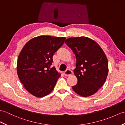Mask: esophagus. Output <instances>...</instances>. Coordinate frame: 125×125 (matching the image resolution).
Here are the masks:
<instances>
[{"instance_id":"1","label":"esophagus","mask_w":125,"mask_h":125,"mask_svg":"<svg viewBox=\"0 0 125 125\" xmlns=\"http://www.w3.org/2000/svg\"><path fill=\"white\" fill-rule=\"evenodd\" d=\"M72 74V72L71 70L69 69L66 70L64 72V74L65 75V76H70Z\"/></svg>"}]
</instances>
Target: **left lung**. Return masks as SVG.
Returning a JSON list of instances; mask_svg holds the SVG:
<instances>
[{
	"mask_svg": "<svg viewBox=\"0 0 125 125\" xmlns=\"http://www.w3.org/2000/svg\"><path fill=\"white\" fill-rule=\"evenodd\" d=\"M65 43L76 57L74 73L78 79L72 89L78 95L87 97L93 95L103 86L108 76V61L100 45L88 37H72Z\"/></svg>",
	"mask_w": 125,
	"mask_h": 125,
	"instance_id": "1",
	"label": "left lung"
}]
</instances>
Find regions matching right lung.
Segmentation results:
<instances>
[{
	"label": "right lung",
	"instance_id": "obj_1",
	"mask_svg": "<svg viewBox=\"0 0 125 125\" xmlns=\"http://www.w3.org/2000/svg\"><path fill=\"white\" fill-rule=\"evenodd\" d=\"M65 37L40 36L26 43L17 59L20 80L31 94L42 97L53 91L61 76L51 68L53 56L64 42Z\"/></svg>",
	"mask_w": 125,
	"mask_h": 125
}]
</instances>
